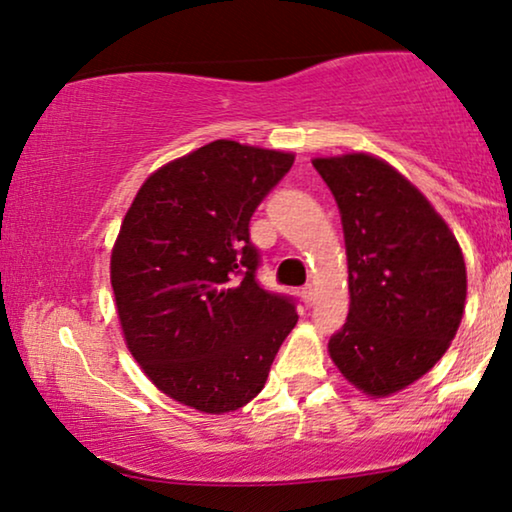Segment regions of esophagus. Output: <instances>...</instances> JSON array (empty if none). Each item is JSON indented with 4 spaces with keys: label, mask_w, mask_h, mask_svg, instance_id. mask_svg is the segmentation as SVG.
I'll return each mask as SVG.
<instances>
[{
    "label": "esophagus",
    "mask_w": 512,
    "mask_h": 512,
    "mask_svg": "<svg viewBox=\"0 0 512 512\" xmlns=\"http://www.w3.org/2000/svg\"><path fill=\"white\" fill-rule=\"evenodd\" d=\"M303 303H305L307 307L314 305V286H312V284H307L305 289H303Z\"/></svg>",
    "instance_id": "1"
}]
</instances>
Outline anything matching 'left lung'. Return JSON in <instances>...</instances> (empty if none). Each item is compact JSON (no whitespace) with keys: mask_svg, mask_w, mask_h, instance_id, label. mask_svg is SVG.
<instances>
[{"mask_svg":"<svg viewBox=\"0 0 512 512\" xmlns=\"http://www.w3.org/2000/svg\"><path fill=\"white\" fill-rule=\"evenodd\" d=\"M338 202L349 268V314L328 340L342 375L391 396L447 352L464 317L466 263L431 202L368 153L314 158Z\"/></svg>","mask_w":512,"mask_h":512,"instance_id":"left-lung-1","label":"left lung"}]
</instances>
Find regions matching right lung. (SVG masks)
<instances>
[{
	"label": "right lung",
	"instance_id": "1",
	"mask_svg": "<svg viewBox=\"0 0 512 512\" xmlns=\"http://www.w3.org/2000/svg\"><path fill=\"white\" fill-rule=\"evenodd\" d=\"M293 153L216 139L144 181L111 251L125 345L174 401L207 415L247 405L296 326L293 298L256 279L249 221Z\"/></svg>",
	"mask_w": 512,
	"mask_h": 512
}]
</instances>
